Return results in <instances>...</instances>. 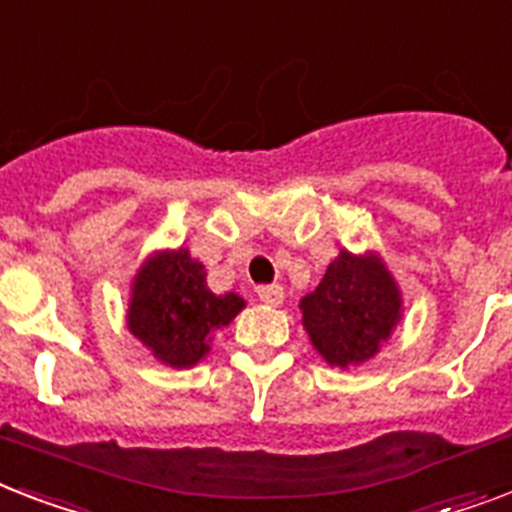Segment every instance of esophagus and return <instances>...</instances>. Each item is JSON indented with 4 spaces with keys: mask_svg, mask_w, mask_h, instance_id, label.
I'll return each instance as SVG.
<instances>
[{
    "mask_svg": "<svg viewBox=\"0 0 512 512\" xmlns=\"http://www.w3.org/2000/svg\"><path fill=\"white\" fill-rule=\"evenodd\" d=\"M257 297H260V302H265V305H281V302H284V286H278V284L257 286Z\"/></svg>",
    "mask_w": 512,
    "mask_h": 512,
    "instance_id": "esophagus-1",
    "label": "esophagus"
}]
</instances>
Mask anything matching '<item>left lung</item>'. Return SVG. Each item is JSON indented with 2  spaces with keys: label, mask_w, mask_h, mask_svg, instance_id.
Listing matches in <instances>:
<instances>
[{
  "label": "left lung",
  "mask_w": 512,
  "mask_h": 512,
  "mask_svg": "<svg viewBox=\"0 0 512 512\" xmlns=\"http://www.w3.org/2000/svg\"><path fill=\"white\" fill-rule=\"evenodd\" d=\"M302 323L315 350L336 368L365 363L402 318L394 278L378 257L342 252L315 292L302 297Z\"/></svg>",
  "instance_id": "obj_1"
}]
</instances>
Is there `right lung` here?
I'll use <instances>...</instances> for the list:
<instances>
[{
	"label": "right lung",
	"mask_w": 512,
	"mask_h": 512,
	"mask_svg": "<svg viewBox=\"0 0 512 512\" xmlns=\"http://www.w3.org/2000/svg\"><path fill=\"white\" fill-rule=\"evenodd\" d=\"M242 307L239 294L207 289L205 265L189 249H173L155 255L139 270L128 328L157 360L189 368L207 355L210 334L234 321Z\"/></svg>",
	"instance_id": "1"
}]
</instances>
